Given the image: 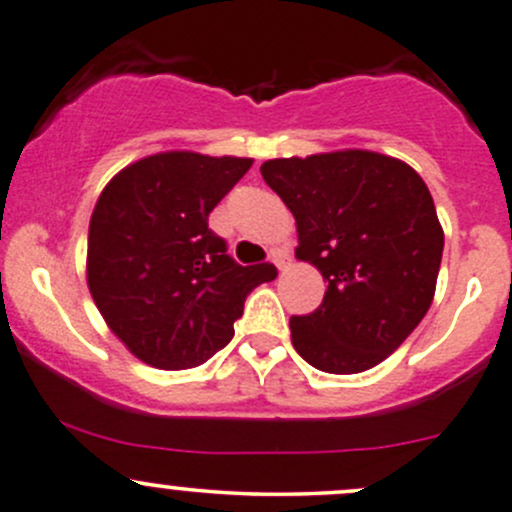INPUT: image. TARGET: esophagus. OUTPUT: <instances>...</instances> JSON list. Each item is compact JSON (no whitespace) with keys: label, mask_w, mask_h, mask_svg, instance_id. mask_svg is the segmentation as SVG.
<instances>
[{"label":"esophagus","mask_w":512,"mask_h":512,"mask_svg":"<svg viewBox=\"0 0 512 512\" xmlns=\"http://www.w3.org/2000/svg\"><path fill=\"white\" fill-rule=\"evenodd\" d=\"M270 260L274 262V267H277V270H284V267L292 262V257H289L287 250H279V247H274V250L270 252Z\"/></svg>","instance_id":"34e87169"}]
</instances>
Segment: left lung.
<instances>
[{
  "mask_svg": "<svg viewBox=\"0 0 512 512\" xmlns=\"http://www.w3.org/2000/svg\"><path fill=\"white\" fill-rule=\"evenodd\" d=\"M260 174L297 218V257L328 282L319 309L289 319L294 348L324 373L373 368L434 299L444 230L427 184L363 149L272 159Z\"/></svg>",
  "mask_w": 512,
  "mask_h": 512,
  "instance_id": "left-lung-1",
  "label": "left lung"
}]
</instances>
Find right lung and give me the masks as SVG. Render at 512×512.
<instances>
[{
    "label": "right lung",
    "mask_w": 512,
    "mask_h": 512,
    "mask_svg": "<svg viewBox=\"0 0 512 512\" xmlns=\"http://www.w3.org/2000/svg\"><path fill=\"white\" fill-rule=\"evenodd\" d=\"M252 159L164 152L122 169L95 203L88 287L102 319L144 363L184 370L235 336L247 294L277 277L242 267L208 215Z\"/></svg>",
    "instance_id": "add662e5"
}]
</instances>
